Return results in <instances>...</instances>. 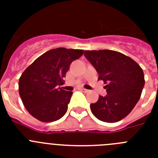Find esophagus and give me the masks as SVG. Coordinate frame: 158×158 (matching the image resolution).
Returning a JSON list of instances; mask_svg holds the SVG:
<instances>
[{"instance_id":"34e87169","label":"esophagus","mask_w":158,"mask_h":158,"mask_svg":"<svg viewBox=\"0 0 158 158\" xmlns=\"http://www.w3.org/2000/svg\"><path fill=\"white\" fill-rule=\"evenodd\" d=\"M81 90L82 92H84V93H89V90H88V89H83V88H82V89H81Z\"/></svg>"}]
</instances>
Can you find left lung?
I'll return each mask as SVG.
<instances>
[{"mask_svg": "<svg viewBox=\"0 0 158 158\" xmlns=\"http://www.w3.org/2000/svg\"><path fill=\"white\" fill-rule=\"evenodd\" d=\"M85 55L104 81L106 96H99L90 104L95 117L106 123H115L129 115L142 94L145 79L143 70L132 58L110 50L85 51Z\"/></svg>", "mask_w": 158, "mask_h": 158, "instance_id": "1", "label": "left lung"}]
</instances>
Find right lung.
Here are the masks:
<instances>
[{
    "label": "right lung",
    "instance_id": "right-lung-1",
    "mask_svg": "<svg viewBox=\"0 0 158 158\" xmlns=\"http://www.w3.org/2000/svg\"><path fill=\"white\" fill-rule=\"evenodd\" d=\"M83 50L52 49L36 58L19 80V93L27 111L38 120L50 123L62 118L68 109L72 92L58 85L63 84L73 61Z\"/></svg>",
    "mask_w": 158,
    "mask_h": 158
}]
</instances>
